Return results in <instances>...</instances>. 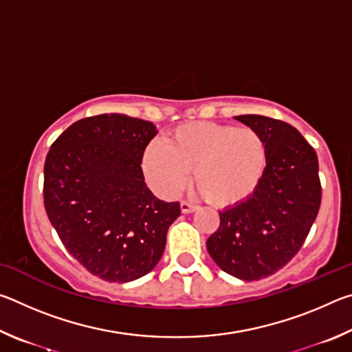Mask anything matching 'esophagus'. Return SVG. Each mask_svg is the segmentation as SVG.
Listing matches in <instances>:
<instances>
[{
  "mask_svg": "<svg viewBox=\"0 0 352 352\" xmlns=\"http://www.w3.org/2000/svg\"><path fill=\"white\" fill-rule=\"evenodd\" d=\"M180 208H182V212H184V214L194 212L195 210H197V206L192 205V204H189V201H184V200L180 204Z\"/></svg>",
  "mask_w": 352,
  "mask_h": 352,
  "instance_id": "1",
  "label": "esophagus"
}]
</instances>
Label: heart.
<instances>
[{"label": "heart", "mask_w": 352, "mask_h": 352, "mask_svg": "<svg viewBox=\"0 0 352 352\" xmlns=\"http://www.w3.org/2000/svg\"><path fill=\"white\" fill-rule=\"evenodd\" d=\"M157 192L172 197L192 182L211 205L234 206L258 190L269 168V147L258 130L217 122L182 124L151 144L141 158Z\"/></svg>", "instance_id": "heart-1"}]
</instances>
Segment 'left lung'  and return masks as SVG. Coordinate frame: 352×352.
Wrapping results in <instances>:
<instances>
[{
    "instance_id": "8db88e82",
    "label": "left lung",
    "mask_w": 352,
    "mask_h": 352,
    "mask_svg": "<svg viewBox=\"0 0 352 352\" xmlns=\"http://www.w3.org/2000/svg\"><path fill=\"white\" fill-rule=\"evenodd\" d=\"M264 136L269 168L258 190L220 211L206 241L208 253L228 275L259 281L281 270L300 252L321 204L318 158L290 124L261 115L236 116Z\"/></svg>"
}]
</instances>
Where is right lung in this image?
<instances>
[{
	"mask_svg": "<svg viewBox=\"0 0 352 352\" xmlns=\"http://www.w3.org/2000/svg\"><path fill=\"white\" fill-rule=\"evenodd\" d=\"M157 127L119 113L83 118L52 142L43 201L65 248L104 281L129 283L162 258L180 216L146 186L141 158Z\"/></svg>",
	"mask_w": 352,
	"mask_h": 352,
	"instance_id": "right-lung-1",
	"label": "right lung"
}]
</instances>
